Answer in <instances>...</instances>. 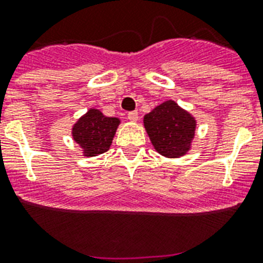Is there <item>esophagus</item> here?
Masks as SVG:
<instances>
[{"label":"esophagus","mask_w":263,"mask_h":263,"mask_svg":"<svg viewBox=\"0 0 263 263\" xmlns=\"http://www.w3.org/2000/svg\"><path fill=\"white\" fill-rule=\"evenodd\" d=\"M127 118H129L130 121H137L138 120V111L137 110L129 111V113H127Z\"/></svg>","instance_id":"1"}]
</instances>
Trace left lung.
<instances>
[{
    "label": "left lung",
    "mask_w": 263,
    "mask_h": 263,
    "mask_svg": "<svg viewBox=\"0 0 263 263\" xmlns=\"http://www.w3.org/2000/svg\"><path fill=\"white\" fill-rule=\"evenodd\" d=\"M145 127L155 150L168 158L188 152L195 136V122L190 113L174 101H166L145 116Z\"/></svg>",
    "instance_id": "obj_1"
}]
</instances>
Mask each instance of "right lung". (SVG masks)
I'll return each instance as SVG.
<instances>
[{"mask_svg":"<svg viewBox=\"0 0 263 263\" xmlns=\"http://www.w3.org/2000/svg\"><path fill=\"white\" fill-rule=\"evenodd\" d=\"M120 120L105 117L97 109H90L80 118L72 129L76 143L84 148L85 157H96L108 152Z\"/></svg>","mask_w":263,"mask_h":263,"instance_id":"add662e5","label":"right lung"}]
</instances>
